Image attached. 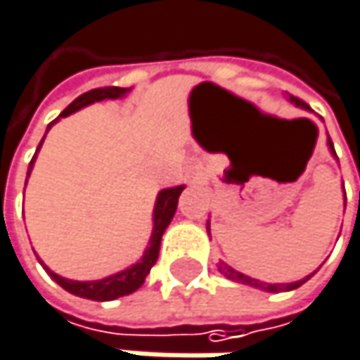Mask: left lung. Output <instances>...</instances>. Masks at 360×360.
Masks as SVG:
<instances>
[{
	"label": "left lung",
	"instance_id": "obj_1",
	"mask_svg": "<svg viewBox=\"0 0 360 360\" xmlns=\"http://www.w3.org/2000/svg\"><path fill=\"white\" fill-rule=\"evenodd\" d=\"M290 102H292V104H296L298 108L311 110L309 108V104H304L302 100H298V98H294V96H290ZM327 143H329L331 154H335L331 139H327ZM208 225H210V223H208ZM208 225H206V231H210V227H208ZM219 271H221L227 279H231V281H238V283H244V285H252V288H260V290H266V292H290V290L300 288L304 281H309V279L313 277V275H309V277H304V279H300V281H294V283H262V281H258V279H252V277H248V275H244V273H240V271H236V269L227 266L225 262H221V264H219Z\"/></svg>",
	"mask_w": 360,
	"mask_h": 360
}]
</instances>
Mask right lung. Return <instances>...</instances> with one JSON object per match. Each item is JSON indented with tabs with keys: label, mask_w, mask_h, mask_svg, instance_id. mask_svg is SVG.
<instances>
[{
	"label": "right lung",
	"mask_w": 360,
	"mask_h": 360,
	"mask_svg": "<svg viewBox=\"0 0 360 360\" xmlns=\"http://www.w3.org/2000/svg\"><path fill=\"white\" fill-rule=\"evenodd\" d=\"M127 91L131 89H124V87H100V89H91L83 96H79L68 108L64 110L53 122H58L60 118L77 112V110L85 108L94 102H102V100H116V98H122ZM49 122V127L53 124ZM47 127V129H49ZM45 139V137H43ZM43 143V141H41ZM39 143V148H41ZM37 148V152H39ZM33 156L31 165H29V175L33 171V162L37 158ZM185 189V185H177V187H169V189H162L156 198V206H154V229H152V238H150V246L146 248L143 256L139 262H135L133 266L116 273V275H110L106 279H98V281H72V279H64L60 275H56L53 271H49L45 266V271L51 275V279L62 285L66 292L75 294V296H81V298H87V300H98V302H104V300H116L120 296H127V294H133L135 290H139L150 273V269L156 264L158 260V252H160V240H162V233L165 229L169 227L171 219L175 217V210H177V202H179L181 191ZM43 264V262H41Z\"/></svg>",
	"instance_id": "obj_1"
}]
</instances>
